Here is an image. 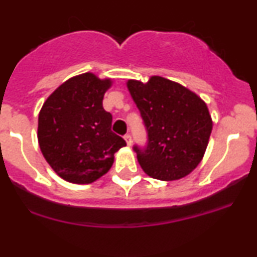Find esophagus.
I'll use <instances>...</instances> for the list:
<instances>
[{
  "mask_svg": "<svg viewBox=\"0 0 257 257\" xmlns=\"http://www.w3.org/2000/svg\"><path fill=\"white\" fill-rule=\"evenodd\" d=\"M124 140L126 142V145H128V146H131V145H132V137H131V134H125L124 135Z\"/></svg>",
  "mask_w": 257,
  "mask_h": 257,
  "instance_id": "1",
  "label": "esophagus"
}]
</instances>
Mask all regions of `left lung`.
Listing matches in <instances>:
<instances>
[{
	"mask_svg": "<svg viewBox=\"0 0 257 257\" xmlns=\"http://www.w3.org/2000/svg\"><path fill=\"white\" fill-rule=\"evenodd\" d=\"M128 89L147 133L135 144L138 162L151 177L179 179L199 165L212 132L206 104L179 83L152 76L147 83L129 80Z\"/></svg>",
	"mask_w": 257,
	"mask_h": 257,
	"instance_id": "left-lung-1",
	"label": "left lung"
}]
</instances>
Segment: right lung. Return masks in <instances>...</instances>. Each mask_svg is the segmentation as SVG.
I'll list each match as a JSON object with an SVG mask.
<instances>
[{
  "label": "right lung",
  "instance_id": "obj_1",
  "mask_svg": "<svg viewBox=\"0 0 257 257\" xmlns=\"http://www.w3.org/2000/svg\"><path fill=\"white\" fill-rule=\"evenodd\" d=\"M110 80L91 73L69 79L46 99L39 112L43 156L62 178L85 184L109 171L113 154L125 146L111 131L112 115L103 107Z\"/></svg>",
  "mask_w": 257,
  "mask_h": 257
}]
</instances>
